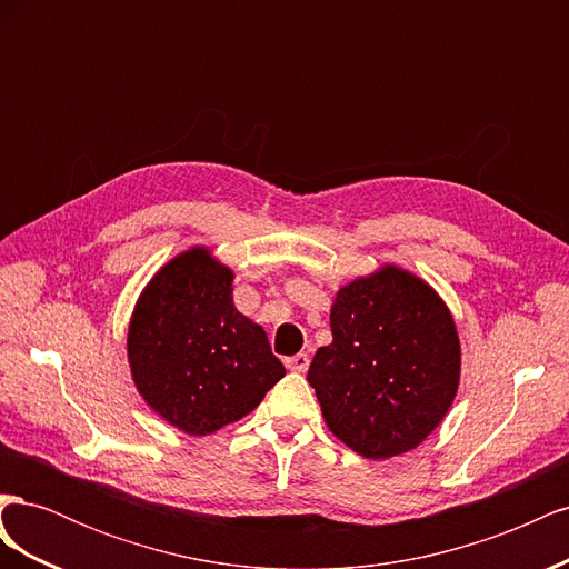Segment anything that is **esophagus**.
<instances>
[{
    "instance_id": "obj_1",
    "label": "esophagus",
    "mask_w": 569,
    "mask_h": 569,
    "mask_svg": "<svg viewBox=\"0 0 569 569\" xmlns=\"http://www.w3.org/2000/svg\"><path fill=\"white\" fill-rule=\"evenodd\" d=\"M308 366H311V358H308V353H297V356L287 358V368L291 372H306Z\"/></svg>"
}]
</instances>
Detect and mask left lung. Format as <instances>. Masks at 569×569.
I'll return each mask as SVG.
<instances>
[{
    "label": "left lung",
    "instance_id": "left-lung-1",
    "mask_svg": "<svg viewBox=\"0 0 569 569\" xmlns=\"http://www.w3.org/2000/svg\"><path fill=\"white\" fill-rule=\"evenodd\" d=\"M330 327L332 343L308 368L330 432L372 460L418 449L460 385L449 306L416 272L385 263L339 287Z\"/></svg>",
    "mask_w": 569,
    "mask_h": 569
}]
</instances>
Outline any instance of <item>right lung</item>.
I'll return each mask as SVG.
<instances>
[{"instance_id":"add662e5","label":"right lung","mask_w":569,"mask_h":569,"mask_svg":"<svg viewBox=\"0 0 569 569\" xmlns=\"http://www.w3.org/2000/svg\"><path fill=\"white\" fill-rule=\"evenodd\" d=\"M232 282L209 247H189L153 272L130 316L132 382L189 437L242 420L284 377L263 327L234 308Z\"/></svg>"}]
</instances>
